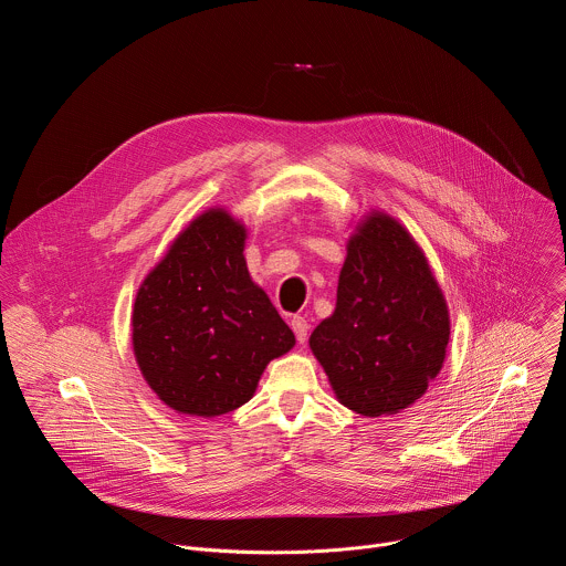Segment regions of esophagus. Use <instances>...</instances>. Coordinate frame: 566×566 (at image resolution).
<instances>
[{
  "mask_svg": "<svg viewBox=\"0 0 566 566\" xmlns=\"http://www.w3.org/2000/svg\"><path fill=\"white\" fill-rule=\"evenodd\" d=\"M291 329H293L297 343H304L306 336H308V322L302 315H293L291 317Z\"/></svg>",
  "mask_w": 566,
  "mask_h": 566,
  "instance_id": "esophagus-1",
  "label": "esophagus"
}]
</instances>
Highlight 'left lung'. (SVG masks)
I'll use <instances>...</instances> for the list:
<instances>
[{
    "instance_id": "left-lung-1",
    "label": "left lung",
    "mask_w": 566,
    "mask_h": 566,
    "mask_svg": "<svg viewBox=\"0 0 566 566\" xmlns=\"http://www.w3.org/2000/svg\"><path fill=\"white\" fill-rule=\"evenodd\" d=\"M448 340V304L426 253L371 210L347 241L336 308L308 338L336 398L363 417L410 408L441 371Z\"/></svg>"
}]
</instances>
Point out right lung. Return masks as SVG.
I'll list each match as a JSON object with an SVG mask.
<instances>
[{
  "mask_svg": "<svg viewBox=\"0 0 566 566\" xmlns=\"http://www.w3.org/2000/svg\"><path fill=\"white\" fill-rule=\"evenodd\" d=\"M247 226L223 208L188 223L143 280L132 345L143 378L179 415L221 417L249 402L295 336L251 280Z\"/></svg>",
  "mask_w": 566,
  "mask_h": 566,
  "instance_id": "right-lung-1",
  "label": "right lung"
}]
</instances>
